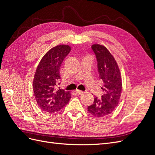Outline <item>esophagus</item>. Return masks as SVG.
Here are the masks:
<instances>
[{
	"label": "esophagus",
	"mask_w": 155,
	"mask_h": 155,
	"mask_svg": "<svg viewBox=\"0 0 155 155\" xmlns=\"http://www.w3.org/2000/svg\"><path fill=\"white\" fill-rule=\"evenodd\" d=\"M76 92L77 94H81L83 93V91H79V90H76Z\"/></svg>",
	"instance_id": "esophagus-1"
}]
</instances>
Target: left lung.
Here are the masks:
<instances>
[{
  "mask_svg": "<svg viewBox=\"0 0 155 155\" xmlns=\"http://www.w3.org/2000/svg\"><path fill=\"white\" fill-rule=\"evenodd\" d=\"M91 47L96 56L104 94L101 98L94 97L93 104L88 106V111L95 117L100 118L111 114L115 110L120 100L122 83L118 63L109 50L99 44H94Z\"/></svg>",
  "mask_w": 155,
  "mask_h": 155,
  "instance_id": "obj_1",
  "label": "left lung"
}]
</instances>
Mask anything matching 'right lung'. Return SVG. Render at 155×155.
<instances>
[{
	"label": "right lung",
	"instance_id": "right-lung-1",
	"mask_svg": "<svg viewBox=\"0 0 155 155\" xmlns=\"http://www.w3.org/2000/svg\"><path fill=\"white\" fill-rule=\"evenodd\" d=\"M70 50L68 45H59L49 50L34 75L33 88L37 104L41 110L50 114L62 109L71 98L70 92L56 87L59 85L61 65Z\"/></svg>",
	"mask_w": 155,
	"mask_h": 155
}]
</instances>
